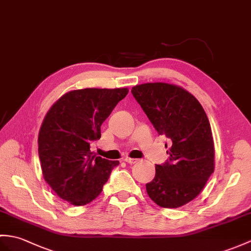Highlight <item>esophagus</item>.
Returning a JSON list of instances; mask_svg holds the SVG:
<instances>
[{
  "instance_id": "obj_1",
  "label": "esophagus",
  "mask_w": 251,
  "mask_h": 251,
  "mask_svg": "<svg viewBox=\"0 0 251 251\" xmlns=\"http://www.w3.org/2000/svg\"><path fill=\"white\" fill-rule=\"evenodd\" d=\"M125 161L127 162V164H136V162L138 161V159H136V158H129V157H126L125 158Z\"/></svg>"
}]
</instances>
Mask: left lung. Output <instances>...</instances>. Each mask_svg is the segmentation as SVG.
<instances>
[{"mask_svg":"<svg viewBox=\"0 0 251 251\" xmlns=\"http://www.w3.org/2000/svg\"><path fill=\"white\" fill-rule=\"evenodd\" d=\"M131 93L157 132L171 141L169 159L156 165L155 177L147 184L148 195L161 207L187 204L204 188L215 168L214 140L204 109L188 91L174 84L143 83Z\"/></svg>","mask_w":251,"mask_h":251,"instance_id":"8db88e82","label":"left lung"}]
</instances>
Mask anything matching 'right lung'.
<instances>
[{"label": "right lung", "instance_id": "add662e5", "mask_svg": "<svg viewBox=\"0 0 251 251\" xmlns=\"http://www.w3.org/2000/svg\"><path fill=\"white\" fill-rule=\"evenodd\" d=\"M128 94L121 89H83L64 94L47 112L38 135L44 178L61 199L81 206L100 195L118 160L91 152L100 126Z\"/></svg>", "mask_w": 251, "mask_h": 251}]
</instances>
